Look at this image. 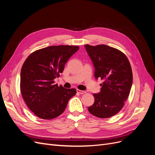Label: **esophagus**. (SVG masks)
<instances>
[{
    "mask_svg": "<svg viewBox=\"0 0 155 155\" xmlns=\"http://www.w3.org/2000/svg\"><path fill=\"white\" fill-rule=\"evenodd\" d=\"M77 92L80 94H83L86 93V91H81V90H79V89H77Z\"/></svg>",
    "mask_w": 155,
    "mask_h": 155,
    "instance_id": "1",
    "label": "esophagus"
}]
</instances>
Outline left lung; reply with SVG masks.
I'll return each mask as SVG.
<instances>
[{"mask_svg": "<svg viewBox=\"0 0 155 155\" xmlns=\"http://www.w3.org/2000/svg\"><path fill=\"white\" fill-rule=\"evenodd\" d=\"M95 68L94 77L104 81L99 93L94 94L90 113L107 118L116 114L124 105L133 83V72L126 55L121 51L105 45H85Z\"/></svg>", "mask_w": 155, "mask_h": 155, "instance_id": "left-lung-1", "label": "left lung"}]
</instances>
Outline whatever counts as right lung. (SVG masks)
<instances>
[{
	"label": "right lung",
	"mask_w": 155,
	"mask_h": 155,
	"mask_svg": "<svg viewBox=\"0 0 155 155\" xmlns=\"http://www.w3.org/2000/svg\"><path fill=\"white\" fill-rule=\"evenodd\" d=\"M79 50L78 46H50L27 58L21 72V92L30 110L39 118L50 120L61 114L75 88L54 84L65 64Z\"/></svg>",
	"instance_id": "right-lung-1"
}]
</instances>
